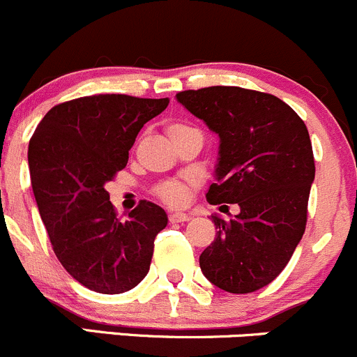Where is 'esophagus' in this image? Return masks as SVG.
Listing matches in <instances>:
<instances>
[{"label": "esophagus", "mask_w": 357, "mask_h": 357, "mask_svg": "<svg viewBox=\"0 0 357 357\" xmlns=\"http://www.w3.org/2000/svg\"><path fill=\"white\" fill-rule=\"evenodd\" d=\"M169 220H171V222H186V220H190V215L183 212H172L171 215H169Z\"/></svg>", "instance_id": "34e87169"}]
</instances>
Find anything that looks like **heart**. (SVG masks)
<instances>
[{
  "label": "heart",
  "mask_w": 357,
  "mask_h": 357,
  "mask_svg": "<svg viewBox=\"0 0 357 357\" xmlns=\"http://www.w3.org/2000/svg\"><path fill=\"white\" fill-rule=\"evenodd\" d=\"M185 130H191L190 126L183 125V123H172V125L167 126V135L171 137V135L174 133H179V131H185ZM160 197H162L164 202H167V204L171 205H183L186 202V198H188V186L183 185V183H167V185H164L162 188H160Z\"/></svg>",
  "instance_id": "heart-1"
}]
</instances>
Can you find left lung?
<instances>
[{
  "label": "left lung",
  "mask_w": 357,
  "mask_h": 357,
  "mask_svg": "<svg viewBox=\"0 0 357 357\" xmlns=\"http://www.w3.org/2000/svg\"><path fill=\"white\" fill-rule=\"evenodd\" d=\"M185 109L219 137L210 204H238L239 213L212 215L217 236L200 255L213 286L248 294L272 282L301 241L314 159L307 128L279 97L241 87L176 93Z\"/></svg>",
  "instance_id": "1"
}]
</instances>
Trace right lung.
Wrapping results in <instances>:
<instances>
[{"label":"right lung","instance_id":"add662e5","mask_svg":"<svg viewBox=\"0 0 357 357\" xmlns=\"http://www.w3.org/2000/svg\"><path fill=\"white\" fill-rule=\"evenodd\" d=\"M167 104V97H80L52 107L30 138V179L52 250L90 291L121 294L149 273L167 213L142 200L121 220L106 185L128 162L138 131Z\"/></svg>","mask_w":357,"mask_h":357}]
</instances>
